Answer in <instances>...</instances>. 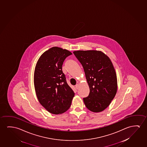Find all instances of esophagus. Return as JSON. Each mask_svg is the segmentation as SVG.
<instances>
[{"mask_svg":"<svg viewBox=\"0 0 147 147\" xmlns=\"http://www.w3.org/2000/svg\"><path fill=\"white\" fill-rule=\"evenodd\" d=\"M79 87H80V85H79V84H77V85H76V89H79Z\"/></svg>","mask_w":147,"mask_h":147,"instance_id":"1","label":"esophagus"}]
</instances>
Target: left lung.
Masks as SVG:
<instances>
[{"label":"left lung","mask_w":147,"mask_h":147,"mask_svg":"<svg viewBox=\"0 0 147 147\" xmlns=\"http://www.w3.org/2000/svg\"><path fill=\"white\" fill-rule=\"evenodd\" d=\"M83 65L90 93L83 100L93 112L103 111L116 95V71L109 57L101 51L78 50L73 52Z\"/></svg>","instance_id":"8db88e82"}]
</instances>
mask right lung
Returning <instances> with one entry per match:
<instances>
[{"label":"right lung","instance_id":"obj_1","mask_svg":"<svg viewBox=\"0 0 147 147\" xmlns=\"http://www.w3.org/2000/svg\"><path fill=\"white\" fill-rule=\"evenodd\" d=\"M71 54L67 50L53 47L42 54L36 65L34 75L36 94L41 105L53 114L66 112L75 96L62 70L64 60Z\"/></svg>","mask_w":147,"mask_h":147}]
</instances>
